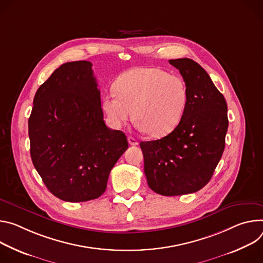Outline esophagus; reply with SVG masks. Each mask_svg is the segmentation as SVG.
Segmentation results:
<instances>
[{"label":"esophagus","mask_w":263,"mask_h":263,"mask_svg":"<svg viewBox=\"0 0 263 263\" xmlns=\"http://www.w3.org/2000/svg\"><path fill=\"white\" fill-rule=\"evenodd\" d=\"M127 140H128L129 145H132V146H136V145L139 144V142H138L134 137H132V136H129V137L127 138Z\"/></svg>","instance_id":"esophagus-1"}]
</instances>
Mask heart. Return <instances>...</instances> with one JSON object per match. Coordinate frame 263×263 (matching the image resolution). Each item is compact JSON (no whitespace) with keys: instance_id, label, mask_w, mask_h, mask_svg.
<instances>
[{"instance_id":"heart-1","label":"heart","mask_w":263,"mask_h":263,"mask_svg":"<svg viewBox=\"0 0 263 263\" xmlns=\"http://www.w3.org/2000/svg\"><path fill=\"white\" fill-rule=\"evenodd\" d=\"M115 90L102 97V109L114 127H121L134 115L137 127L162 138L178 126L185 112V81L158 68H135L116 80Z\"/></svg>"}]
</instances>
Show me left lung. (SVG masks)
Wrapping results in <instances>:
<instances>
[{"label": "left lung", "mask_w": 263, "mask_h": 263, "mask_svg": "<svg viewBox=\"0 0 263 263\" xmlns=\"http://www.w3.org/2000/svg\"><path fill=\"white\" fill-rule=\"evenodd\" d=\"M169 64L187 86L185 112L169 135L140 146L149 188L174 196L196 192L209 183L224 149L229 120L224 97L205 70L190 58Z\"/></svg>", "instance_id": "8db88e82"}]
</instances>
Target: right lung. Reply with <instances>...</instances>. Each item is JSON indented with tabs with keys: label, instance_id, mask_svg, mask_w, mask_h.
Wrapping results in <instances>:
<instances>
[{
	"label": "right lung",
	"instance_id": "add662e5",
	"mask_svg": "<svg viewBox=\"0 0 263 263\" xmlns=\"http://www.w3.org/2000/svg\"><path fill=\"white\" fill-rule=\"evenodd\" d=\"M92 64L62 65L39 87L28 120L32 163L48 190L65 201L98 198L127 149L124 133L103 120Z\"/></svg>",
	"mask_w": 263,
	"mask_h": 263
}]
</instances>
